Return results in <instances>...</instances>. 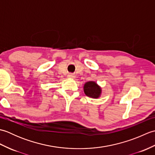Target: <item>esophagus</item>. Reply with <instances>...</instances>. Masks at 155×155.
Returning a JSON list of instances; mask_svg holds the SVG:
<instances>
[{
  "instance_id": "1",
  "label": "esophagus",
  "mask_w": 155,
  "mask_h": 155,
  "mask_svg": "<svg viewBox=\"0 0 155 155\" xmlns=\"http://www.w3.org/2000/svg\"><path fill=\"white\" fill-rule=\"evenodd\" d=\"M68 78H74L75 76L74 74H68Z\"/></svg>"
}]
</instances>
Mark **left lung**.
Here are the masks:
<instances>
[{
	"instance_id": "8db88e82",
	"label": "left lung",
	"mask_w": 155,
	"mask_h": 155,
	"mask_svg": "<svg viewBox=\"0 0 155 155\" xmlns=\"http://www.w3.org/2000/svg\"><path fill=\"white\" fill-rule=\"evenodd\" d=\"M84 94L93 98H100L102 94V88L95 81H88L83 87Z\"/></svg>"
}]
</instances>
